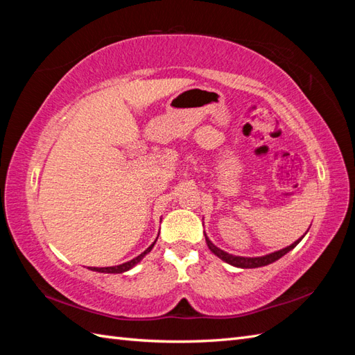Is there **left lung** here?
Listing matches in <instances>:
<instances>
[{
    "instance_id": "8db88e82",
    "label": "left lung",
    "mask_w": 355,
    "mask_h": 355,
    "mask_svg": "<svg viewBox=\"0 0 355 355\" xmlns=\"http://www.w3.org/2000/svg\"><path fill=\"white\" fill-rule=\"evenodd\" d=\"M300 241H302V238L297 239L296 243H293L291 245L282 248V250L279 252H275V253H270V254H266V256H259V258H244V256H233V254H229L223 252L221 248H218L216 245H214L210 241L207 239L206 236V243L210 248V252H214L218 258L225 261L227 263H230V266H235V267H241V268H256V267H263V266H268V263L277 261L279 258H282V256L285 253H288L290 250H293L294 247H296Z\"/></svg>"
}]
</instances>
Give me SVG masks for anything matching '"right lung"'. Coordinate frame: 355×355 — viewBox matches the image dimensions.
Returning a JSON list of instances; mask_svg holds the SVG:
<instances>
[{
	"label": "right lung",
	"mask_w": 355,
	"mask_h": 355,
	"mask_svg": "<svg viewBox=\"0 0 355 355\" xmlns=\"http://www.w3.org/2000/svg\"><path fill=\"white\" fill-rule=\"evenodd\" d=\"M154 244H155V243H154ZM154 244H150L145 252H143L141 254L137 256V258H134V259L128 261V262H125V263H120V266H116V267H101V268H99V267H89V268H92L93 271H99V273H123V271H128L130 268H132V267L135 266V263L141 261L143 256H145L146 253H149L150 250H153Z\"/></svg>",
	"instance_id": "obj_1"
}]
</instances>
